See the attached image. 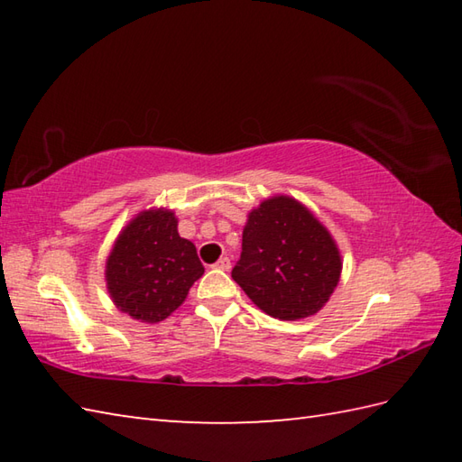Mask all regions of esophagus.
I'll use <instances>...</instances> for the list:
<instances>
[{"label": "esophagus", "mask_w": 462, "mask_h": 462, "mask_svg": "<svg viewBox=\"0 0 462 462\" xmlns=\"http://www.w3.org/2000/svg\"><path fill=\"white\" fill-rule=\"evenodd\" d=\"M214 268H218V270L228 272V270H230V260H228V258H220L218 262L214 263Z\"/></svg>", "instance_id": "1"}]
</instances>
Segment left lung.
<instances>
[{
	"label": "left lung",
	"instance_id": "obj_1",
	"mask_svg": "<svg viewBox=\"0 0 462 462\" xmlns=\"http://www.w3.org/2000/svg\"><path fill=\"white\" fill-rule=\"evenodd\" d=\"M341 268L326 226L300 200L276 194L250 210L232 278L263 313L296 321L326 306Z\"/></svg>",
	"mask_w": 462,
	"mask_h": 462
}]
</instances>
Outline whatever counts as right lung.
<instances>
[{
  "label": "right lung",
  "instance_id": "add662e5",
  "mask_svg": "<svg viewBox=\"0 0 462 462\" xmlns=\"http://www.w3.org/2000/svg\"><path fill=\"white\" fill-rule=\"evenodd\" d=\"M202 273L196 246L180 238L179 218L169 208L136 214L105 263L106 291L116 310L144 323H159L179 310Z\"/></svg>",
  "mask_w": 462,
  "mask_h": 462
}]
</instances>
